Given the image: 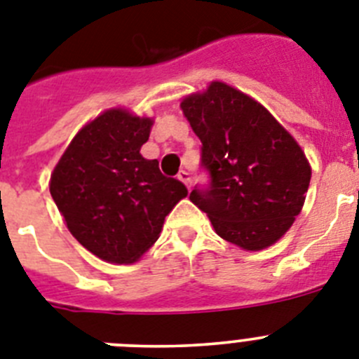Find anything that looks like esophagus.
<instances>
[{"instance_id":"34e87169","label":"esophagus","mask_w":359,"mask_h":359,"mask_svg":"<svg viewBox=\"0 0 359 359\" xmlns=\"http://www.w3.org/2000/svg\"><path fill=\"white\" fill-rule=\"evenodd\" d=\"M177 177H180V182L185 183L187 189H190V185H192V176H190V172H187V170H182V172L177 174Z\"/></svg>"}]
</instances>
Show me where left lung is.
Masks as SVG:
<instances>
[{
    "mask_svg": "<svg viewBox=\"0 0 359 359\" xmlns=\"http://www.w3.org/2000/svg\"><path fill=\"white\" fill-rule=\"evenodd\" d=\"M201 140L210 176L190 201L210 217L219 237L257 252L277 243L306 201L311 165L293 136L264 106L243 91L212 82L182 102Z\"/></svg>",
    "mask_w": 359,
    "mask_h": 359,
    "instance_id": "1",
    "label": "left lung"
}]
</instances>
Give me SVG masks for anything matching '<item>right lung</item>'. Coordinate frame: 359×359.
I'll list each match as a JSON object with an SVG mask.
<instances>
[{
    "label": "right lung",
    "mask_w": 359,
    "mask_h": 359,
    "mask_svg": "<svg viewBox=\"0 0 359 359\" xmlns=\"http://www.w3.org/2000/svg\"><path fill=\"white\" fill-rule=\"evenodd\" d=\"M152 120L107 109L75 135L50 177V194L72 236L113 264L138 261L160 237L165 215L189 194L140 149Z\"/></svg>",
    "instance_id": "add662e5"
}]
</instances>
